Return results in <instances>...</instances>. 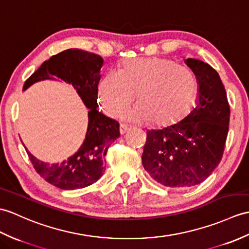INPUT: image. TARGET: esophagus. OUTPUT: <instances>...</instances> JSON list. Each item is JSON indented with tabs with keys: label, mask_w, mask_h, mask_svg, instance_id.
<instances>
[{
	"label": "esophagus",
	"mask_w": 249,
	"mask_h": 249,
	"mask_svg": "<svg viewBox=\"0 0 249 249\" xmlns=\"http://www.w3.org/2000/svg\"><path fill=\"white\" fill-rule=\"evenodd\" d=\"M130 129V126L129 125H126V124H121L120 125V132L121 135H124L125 132H127Z\"/></svg>",
	"instance_id": "1"
}]
</instances>
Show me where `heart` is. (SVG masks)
Segmentation results:
<instances>
[{"instance_id": "1", "label": "heart", "mask_w": 249, "mask_h": 249, "mask_svg": "<svg viewBox=\"0 0 249 249\" xmlns=\"http://www.w3.org/2000/svg\"><path fill=\"white\" fill-rule=\"evenodd\" d=\"M125 117L136 122L152 121L163 126L176 122L192 106L197 84L192 71L172 59L132 58L120 70L107 72L98 84L100 103L111 117H120L135 100Z\"/></svg>"}]
</instances>
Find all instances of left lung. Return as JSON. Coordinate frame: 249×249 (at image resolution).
<instances>
[{"instance_id": "left-lung-1", "label": "left lung", "mask_w": 249, "mask_h": 249, "mask_svg": "<svg viewBox=\"0 0 249 249\" xmlns=\"http://www.w3.org/2000/svg\"><path fill=\"white\" fill-rule=\"evenodd\" d=\"M197 82L195 107L181 121L147 130L142 164L155 181L170 188L203 182L222 159L230 108L218 73L207 62L187 58Z\"/></svg>"}]
</instances>
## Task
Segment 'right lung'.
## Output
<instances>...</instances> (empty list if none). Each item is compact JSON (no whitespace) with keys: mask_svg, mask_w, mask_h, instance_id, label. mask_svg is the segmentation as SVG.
Masks as SVG:
<instances>
[{"mask_svg":"<svg viewBox=\"0 0 249 249\" xmlns=\"http://www.w3.org/2000/svg\"><path fill=\"white\" fill-rule=\"evenodd\" d=\"M104 60L100 55L69 49L52 56L28 78L23 91L42 80L59 78L76 90L88 111V127L78 151L62 162L48 163L37 159L25 147L38 174L62 190L82 189L96 182L106 169L105 156L120 137V124L97 110V85Z\"/></svg>","mask_w":249,"mask_h":249,"instance_id":"obj_1","label":"right lung"}]
</instances>
